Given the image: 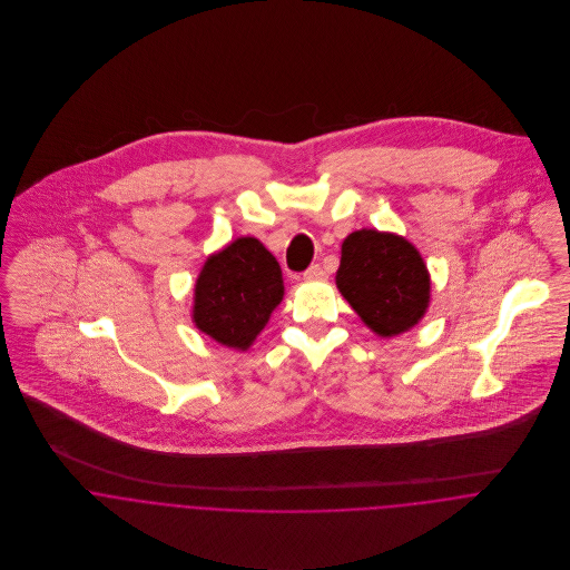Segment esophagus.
Masks as SVG:
<instances>
[{
	"instance_id": "esophagus-1",
	"label": "esophagus",
	"mask_w": 570,
	"mask_h": 570,
	"mask_svg": "<svg viewBox=\"0 0 570 570\" xmlns=\"http://www.w3.org/2000/svg\"><path fill=\"white\" fill-rule=\"evenodd\" d=\"M303 278H305V281H321V278H325L323 265H318V263L309 265V267L303 272Z\"/></svg>"
}]
</instances>
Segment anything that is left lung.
Returning <instances> with one entry per match:
<instances>
[{"label": "left lung", "instance_id": "left-lung-1", "mask_svg": "<svg viewBox=\"0 0 570 570\" xmlns=\"http://www.w3.org/2000/svg\"><path fill=\"white\" fill-rule=\"evenodd\" d=\"M335 283L355 314L384 337L416 325L430 298V276L414 245L377 230L344 239Z\"/></svg>", "mask_w": 570, "mask_h": 570}]
</instances>
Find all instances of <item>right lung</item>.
Returning a JSON list of instances; mask_svg holds the SVG:
<instances>
[{
	"label": "right lung",
	"instance_id": "1",
	"mask_svg": "<svg viewBox=\"0 0 570 570\" xmlns=\"http://www.w3.org/2000/svg\"><path fill=\"white\" fill-rule=\"evenodd\" d=\"M283 301L278 261L252 237L213 254L195 285L193 321L206 335L247 348Z\"/></svg>",
	"mask_w": 570,
	"mask_h": 570
}]
</instances>
